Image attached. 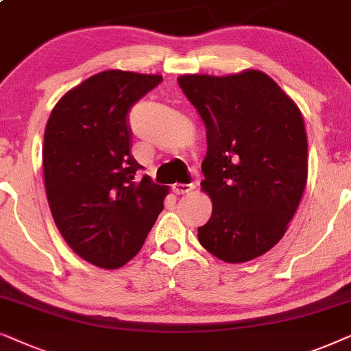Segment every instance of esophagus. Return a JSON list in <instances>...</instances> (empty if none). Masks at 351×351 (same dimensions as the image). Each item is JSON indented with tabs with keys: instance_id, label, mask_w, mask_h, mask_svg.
I'll return each mask as SVG.
<instances>
[{
	"instance_id": "esophagus-1",
	"label": "esophagus",
	"mask_w": 351,
	"mask_h": 351,
	"mask_svg": "<svg viewBox=\"0 0 351 351\" xmlns=\"http://www.w3.org/2000/svg\"><path fill=\"white\" fill-rule=\"evenodd\" d=\"M195 188L194 184H180V183H176V184H173V193H175L176 195H183V194H189L191 191H193Z\"/></svg>"
}]
</instances>
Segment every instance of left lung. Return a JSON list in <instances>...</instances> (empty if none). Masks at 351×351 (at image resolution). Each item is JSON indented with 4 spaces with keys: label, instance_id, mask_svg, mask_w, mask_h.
Wrapping results in <instances>:
<instances>
[{
    "label": "left lung",
    "instance_id": "obj_1",
    "mask_svg": "<svg viewBox=\"0 0 351 351\" xmlns=\"http://www.w3.org/2000/svg\"><path fill=\"white\" fill-rule=\"evenodd\" d=\"M181 90L207 128L200 188L212 217L199 228L205 250L226 263H245L286 234L308 180L302 112L273 78L239 73L180 75Z\"/></svg>",
    "mask_w": 351,
    "mask_h": 351
}]
</instances>
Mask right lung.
<instances>
[{
	"instance_id": "right-lung-1",
	"label": "right lung",
	"mask_w": 351,
	"mask_h": 351,
	"mask_svg": "<svg viewBox=\"0 0 351 351\" xmlns=\"http://www.w3.org/2000/svg\"><path fill=\"white\" fill-rule=\"evenodd\" d=\"M162 82L158 73L104 70L69 90L45 128L46 197L56 226L78 256L117 269L138 255L163 210L167 186L132 156L128 112Z\"/></svg>"
}]
</instances>
